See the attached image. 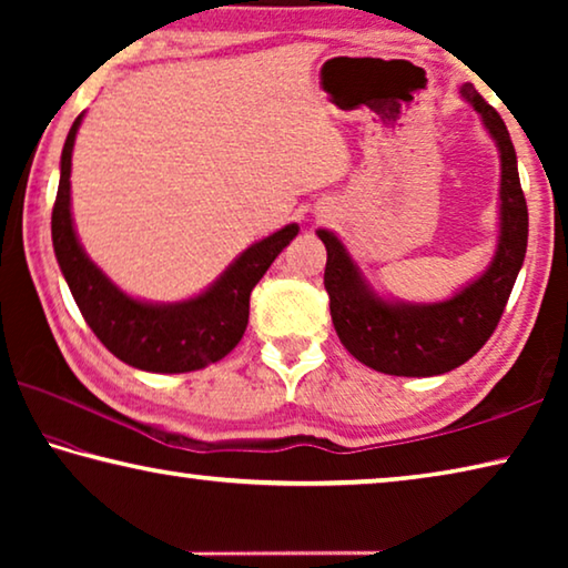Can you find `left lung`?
<instances>
[{"mask_svg":"<svg viewBox=\"0 0 568 568\" xmlns=\"http://www.w3.org/2000/svg\"><path fill=\"white\" fill-rule=\"evenodd\" d=\"M478 112L488 138L496 142L501 180H498V230L491 263L456 293L436 303H410L383 295L368 283L343 240L333 230L315 235L328 250L325 291L331 295V318L353 358L388 376L428 378L464 365L491 338L516 275L521 271L528 243V210L518 180L516 150L498 112L466 82L458 90Z\"/></svg>","mask_w":568,"mask_h":568,"instance_id":"1","label":"left lung"}]
</instances>
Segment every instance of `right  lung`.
Listing matches in <instances>:
<instances>
[{
    "instance_id": "right-lung-1",
    "label": "right lung",
    "mask_w": 568,
    "mask_h": 568,
    "mask_svg": "<svg viewBox=\"0 0 568 568\" xmlns=\"http://www.w3.org/2000/svg\"><path fill=\"white\" fill-rule=\"evenodd\" d=\"M84 112L67 134L60 187L52 210V245L70 293L104 348L122 363L148 373H190L235 348L247 328L250 293L267 267L297 235L291 223L243 250L205 291L175 303L124 293L82 247L72 217V150Z\"/></svg>"
}]
</instances>
